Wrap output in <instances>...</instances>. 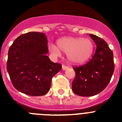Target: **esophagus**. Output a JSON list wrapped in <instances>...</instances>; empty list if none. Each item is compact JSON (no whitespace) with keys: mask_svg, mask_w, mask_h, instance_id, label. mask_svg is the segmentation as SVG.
<instances>
[{"mask_svg":"<svg viewBox=\"0 0 122 122\" xmlns=\"http://www.w3.org/2000/svg\"><path fill=\"white\" fill-rule=\"evenodd\" d=\"M68 68H69L68 66H65V65H62V70H67Z\"/></svg>","mask_w":122,"mask_h":122,"instance_id":"obj_1","label":"esophagus"}]
</instances>
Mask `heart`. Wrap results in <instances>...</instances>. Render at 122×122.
Instances as JSON below:
<instances>
[{
	"mask_svg": "<svg viewBox=\"0 0 122 122\" xmlns=\"http://www.w3.org/2000/svg\"><path fill=\"white\" fill-rule=\"evenodd\" d=\"M57 47L49 44L48 49L55 57L61 55L60 51L66 54L68 60L74 64L84 63L89 60L93 51V43L89 38L81 37L62 38L57 41Z\"/></svg>",
	"mask_w": 122,
	"mask_h": 122,
	"instance_id": "b5f03b06",
	"label": "heart"
}]
</instances>
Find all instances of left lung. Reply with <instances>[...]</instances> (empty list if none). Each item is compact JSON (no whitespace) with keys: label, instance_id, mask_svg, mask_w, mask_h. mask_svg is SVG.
Segmentation results:
<instances>
[{"label":"left lung","instance_id":"obj_1","mask_svg":"<svg viewBox=\"0 0 122 122\" xmlns=\"http://www.w3.org/2000/svg\"><path fill=\"white\" fill-rule=\"evenodd\" d=\"M89 36L97 46L95 53L86 65L73 68L76 76L72 82V90L82 97H92L103 91L114 71L113 52L107 43L93 34Z\"/></svg>","mask_w":122,"mask_h":122}]
</instances>
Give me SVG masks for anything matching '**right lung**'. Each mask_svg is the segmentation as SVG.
I'll return each instance as SVG.
<instances>
[{
  "label": "right lung",
  "mask_w": 122,
  "mask_h": 122,
  "mask_svg": "<svg viewBox=\"0 0 122 122\" xmlns=\"http://www.w3.org/2000/svg\"><path fill=\"white\" fill-rule=\"evenodd\" d=\"M48 39L30 32L14 41L8 52L7 71L15 88L24 94L42 96L49 92L52 78L62 69L47 56Z\"/></svg>",
  "instance_id": "right-lung-1"
}]
</instances>
